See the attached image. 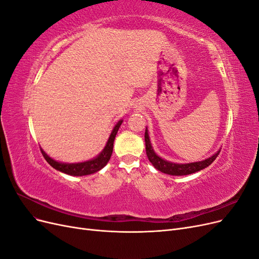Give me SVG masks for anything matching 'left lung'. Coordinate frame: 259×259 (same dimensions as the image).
I'll return each mask as SVG.
<instances>
[{"mask_svg": "<svg viewBox=\"0 0 259 259\" xmlns=\"http://www.w3.org/2000/svg\"><path fill=\"white\" fill-rule=\"evenodd\" d=\"M145 143H146V153L149 161L151 162L152 165L162 173L164 174H168V175H173V176H184V175H189L193 174L195 171H199L203 168L207 167L210 165L211 163L215 161L217 158V155L221 152V150H218L215 152L213 155H210L209 158L203 160V161H198V162H191V163H174V162H169L167 160L162 159L161 156L155 153L153 150L151 142H150V137H149V133L148 128L146 127L145 132Z\"/></svg>", "mask_w": 259, "mask_h": 259, "instance_id": "1", "label": "left lung"}]
</instances>
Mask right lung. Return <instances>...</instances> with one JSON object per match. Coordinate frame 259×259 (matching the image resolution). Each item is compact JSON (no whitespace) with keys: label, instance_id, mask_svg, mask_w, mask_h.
I'll list each match as a JSON object with an SVG mask.
<instances>
[{"label":"right lung","instance_id":"right-lung-1","mask_svg":"<svg viewBox=\"0 0 259 259\" xmlns=\"http://www.w3.org/2000/svg\"><path fill=\"white\" fill-rule=\"evenodd\" d=\"M122 122L123 120H120L114 125V127L111 132L110 136L108 138V142L105 148L103 149V151H101L98 155H96L95 158H93L91 160L84 161V162H77V163L58 162L56 160L52 159L51 156L41 148L42 154L44 156V159L48 161V163L51 166H53L55 169L61 171V173H65L71 176H85V175H91V174L96 173V171L104 168L106 166V164L109 162V160H110L112 151H113L114 138L117 131H119L121 126Z\"/></svg>","mask_w":259,"mask_h":259}]
</instances>
